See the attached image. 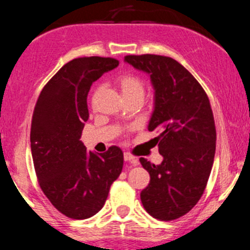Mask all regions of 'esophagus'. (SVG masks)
<instances>
[{"label":"esophagus","mask_w":250,"mask_h":250,"mask_svg":"<svg viewBox=\"0 0 250 250\" xmlns=\"http://www.w3.org/2000/svg\"><path fill=\"white\" fill-rule=\"evenodd\" d=\"M123 158H125V162H130V163H132L133 166L137 165V158H135L134 156L132 155V153H129V152H125V155H123Z\"/></svg>","instance_id":"1"}]
</instances>
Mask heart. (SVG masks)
Returning <instances> with one entry per match:
<instances>
[{
	"label": "heart",
	"mask_w": 250,
	"mask_h": 250,
	"mask_svg": "<svg viewBox=\"0 0 250 250\" xmlns=\"http://www.w3.org/2000/svg\"><path fill=\"white\" fill-rule=\"evenodd\" d=\"M116 84L120 88L121 93L125 97V100L135 99L139 98L143 100L144 95H145V81L139 75L134 74V72H123L120 76L116 78ZM100 90V87L95 89V93Z\"/></svg>",
	"instance_id": "heart-1"
}]
</instances>
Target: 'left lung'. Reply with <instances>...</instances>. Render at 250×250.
Returning a JSON list of instances; mask_svg holds the SVG:
<instances>
[{"mask_svg":"<svg viewBox=\"0 0 250 250\" xmlns=\"http://www.w3.org/2000/svg\"><path fill=\"white\" fill-rule=\"evenodd\" d=\"M125 60L150 74L155 111L148 130L158 133L155 141L163 156L160 166L139 160L150 174L141 203L155 219L175 220L197 204L210 175L216 143L210 102L198 81L173 58L141 54Z\"/></svg>","mask_w":250,"mask_h":250,"instance_id":"left-lung-1","label":"left lung"}]
</instances>
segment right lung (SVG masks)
Listing matches in <instances>:
<instances>
[{"label":"right lung","instance_id":"1","mask_svg":"<svg viewBox=\"0 0 250 250\" xmlns=\"http://www.w3.org/2000/svg\"><path fill=\"white\" fill-rule=\"evenodd\" d=\"M118 60L82 57L66 62L41 90L31 120L32 161L40 188L67 218L88 219L104 207L110 186L120 176L123 152H87L81 141L89 117L87 95L93 82Z\"/></svg>","mask_w":250,"mask_h":250}]
</instances>
